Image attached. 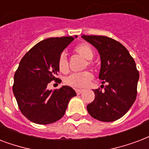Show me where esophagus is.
Segmentation results:
<instances>
[{
    "label": "esophagus",
    "mask_w": 149,
    "mask_h": 149,
    "mask_svg": "<svg viewBox=\"0 0 149 149\" xmlns=\"http://www.w3.org/2000/svg\"><path fill=\"white\" fill-rule=\"evenodd\" d=\"M83 91H84V90L82 89H76V92H77V95H80Z\"/></svg>",
    "instance_id": "1"
}]
</instances>
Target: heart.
<instances>
[{"mask_svg":"<svg viewBox=\"0 0 149 149\" xmlns=\"http://www.w3.org/2000/svg\"><path fill=\"white\" fill-rule=\"evenodd\" d=\"M74 52L84 58V59H87V65L92 64L90 60L92 59L94 57V51L90 44L87 43H82L79 44L74 48ZM58 68L60 72L62 73H66L68 72V70H69L68 62L64 54L60 55L58 61ZM92 78V73L88 71L78 72V73H72L65 78V84L75 88H82L89 84Z\"/></svg>","mask_w":149,"mask_h":149,"instance_id":"1","label":"heart"}]
</instances>
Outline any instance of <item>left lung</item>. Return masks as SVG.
I'll list each match as a JSON object with an SVG mask.
<instances>
[{
	"label": "left lung",
	"mask_w": 149,
	"mask_h": 149,
	"mask_svg": "<svg viewBox=\"0 0 149 149\" xmlns=\"http://www.w3.org/2000/svg\"><path fill=\"white\" fill-rule=\"evenodd\" d=\"M81 37L99 53V79L102 84H106L102 85L104 90H93L95 97L87 105V112L102 122L119 120L130 109L137 97L139 72L134 60L122 44L110 37L87 35Z\"/></svg>",
	"instance_id": "1"
}]
</instances>
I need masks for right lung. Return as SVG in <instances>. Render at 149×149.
<instances>
[{"label": "right lung", "mask_w": 149, "mask_h": 149, "mask_svg": "<svg viewBox=\"0 0 149 149\" xmlns=\"http://www.w3.org/2000/svg\"><path fill=\"white\" fill-rule=\"evenodd\" d=\"M75 37L44 40L19 62L12 89L21 112L33 123L44 125L58 121L64 116L70 100L77 95L69 86L54 91L47 88L51 81L58 79V58Z\"/></svg>", "instance_id": "1"}]
</instances>
